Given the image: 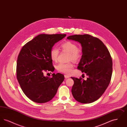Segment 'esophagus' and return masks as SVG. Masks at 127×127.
<instances>
[{
	"label": "esophagus",
	"instance_id": "34e87169",
	"mask_svg": "<svg viewBox=\"0 0 127 127\" xmlns=\"http://www.w3.org/2000/svg\"><path fill=\"white\" fill-rule=\"evenodd\" d=\"M64 77H65V79H67V78H69V76L67 75H64Z\"/></svg>",
	"mask_w": 127,
	"mask_h": 127
}]
</instances>
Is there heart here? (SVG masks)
I'll return each instance as SVG.
<instances>
[{
	"mask_svg": "<svg viewBox=\"0 0 127 127\" xmlns=\"http://www.w3.org/2000/svg\"><path fill=\"white\" fill-rule=\"evenodd\" d=\"M61 47L63 50L66 51L69 53L68 60L69 61H78L81 58L82 51L80 49L78 48L76 43L70 41H67L62 44ZM59 54V50L56 47L51 48L50 52V56L53 61L57 60ZM73 65L71 63H61L57 66V70L61 72L66 74H70L72 71Z\"/></svg>",
	"mask_w": 127,
	"mask_h": 127,
	"instance_id": "1",
	"label": "heart"
}]
</instances>
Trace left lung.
Returning a JSON list of instances; mask_svg holds the SVG:
<instances>
[{"mask_svg":"<svg viewBox=\"0 0 127 127\" xmlns=\"http://www.w3.org/2000/svg\"><path fill=\"white\" fill-rule=\"evenodd\" d=\"M67 38L81 44L82 55L78 69L88 76L86 80L71 77L74 82L73 96L79 102H93L102 95L110 82L112 73L110 54L99 39L90 35H75Z\"/></svg>","mask_w":127,"mask_h":127,"instance_id":"1","label":"left lung"}]
</instances>
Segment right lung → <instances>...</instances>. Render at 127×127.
Segmentation results:
<instances>
[{"mask_svg": "<svg viewBox=\"0 0 127 127\" xmlns=\"http://www.w3.org/2000/svg\"><path fill=\"white\" fill-rule=\"evenodd\" d=\"M66 34H40L26 43L18 55L17 78L26 96L38 103L48 102L54 97L64 79L61 73L45 77L44 72L54 71L50 52L56 43Z\"/></svg>", "mask_w": 127, "mask_h": 127, "instance_id": "add662e5", "label": "right lung"}]
</instances>
